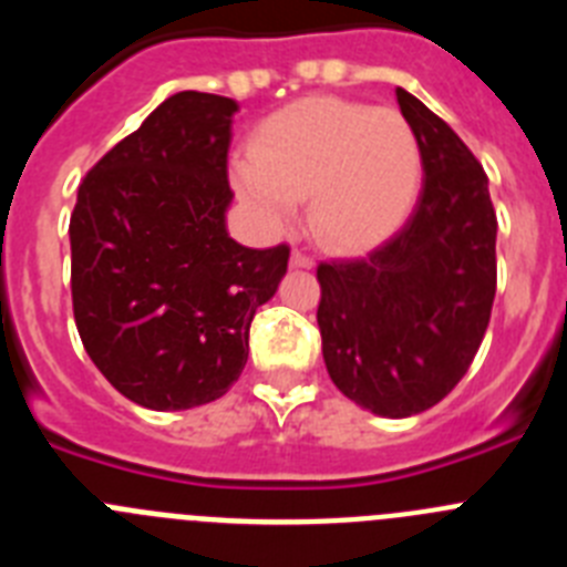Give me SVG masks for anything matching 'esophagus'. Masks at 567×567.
<instances>
[{
  "mask_svg": "<svg viewBox=\"0 0 567 567\" xmlns=\"http://www.w3.org/2000/svg\"><path fill=\"white\" fill-rule=\"evenodd\" d=\"M312 264H315V258L307 252V249H298V247L292 249V267L309 269V267H312Z\"/></svg>",
  "mask_w": 567,
  "mask_h": 567,
  "instance_id": "34e87169",
  "label": "esophagus"
}]
</instances>
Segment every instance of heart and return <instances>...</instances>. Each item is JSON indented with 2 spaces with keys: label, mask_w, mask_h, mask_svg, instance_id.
<instances>
[{
  "label": "heart",
  "mask_w": 567,
  "mask_h": 567,
  "mask_svg": "<svg viewBox=\"0 0 567 567\" xmlns=\"http://www.w3.org/2000/svg\"><path fill=\"white\" fill-rule=\"evenodd\" d=\"M233 184L267 227H287L309 193L318 238L338 249L372 247L403 224L420 187V144L392 107L309 96L258 127L252 158Z\"/></svg>",
  "instance_id": "b5f03b06"
}]
</instances>
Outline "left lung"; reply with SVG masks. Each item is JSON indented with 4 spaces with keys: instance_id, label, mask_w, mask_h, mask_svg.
Listing matches in <instances>:
<instances>
[{
    "instance_id": "8db88e82",
    "label": "left lung",
    "mask_w": 567,
    "mask_h": 567,
    "mask_svg": "<svg viewBox=\"0 0 567 567\" xmlns=\"http://www.w3.org/2000/svg\"><path fill=\"white\" fill-rule=\"evenodd\" d=\"M423 162L409 221L363 258L318 267L329 378L383 417L432 409L468 372L497 292L488 175L457 133L398 87Z\"/></svg>"
}]
</instances>
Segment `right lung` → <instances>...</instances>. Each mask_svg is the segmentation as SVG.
<instances>
[{
	"mask_svg": "<svg viewBox=\"0 0 567 567\" xmlns=\"http://www.w3.org/2000/svg\"><path fill=\"white\" fill-rule=\"evenodd\" d=\"M227 96L184 90L102 155L70 215L79 338L113 389L153 412L218 400L240 378L249 323L289 247L229 238Z\"/></svg>",
	"mask_w": 567,
	"mask_h": 567,
	"instance_id": "1",
	"label": "right lung"
}]
</instances>
